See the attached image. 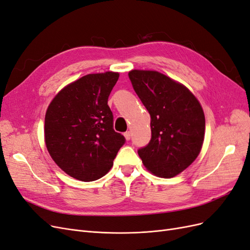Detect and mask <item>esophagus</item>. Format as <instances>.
<instances>
[{"mask_svg": "<svg viewBox=\"0 0 250 250\" xmlns=\"http://www.w3.org/2000/svg\"><path fill=\"white\" fill-rule=\"evenodd\" d=\"M124 137H125V139H126L127 141H129L130 138H131V132H130V131H126V132L124 133Z\"/></svg>", "mask_w": 250, "mask_h": 250, "instance_id": "34e87169", "label": "esophagus"}]
</instances>
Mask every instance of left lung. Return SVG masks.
Here are the masks:
<instances>
[{
    "mask_svg": "<svg viewBox=\"0 0 250 250\" xmlns=\"http://www.w3.org/2000/svg\"><path fill=\"white\" fill-rule=\"evenodd\" d=\"M151 117V140L138 153L156 176L170 178L198 156L206 130L202 107L186 86L155 71L128 73Z\"/></svg>",
    "mask_w": 250,
    "mask_h": 250,
    "instance_id": "obj_1",
    "label": "left lung"
}]
</instances>
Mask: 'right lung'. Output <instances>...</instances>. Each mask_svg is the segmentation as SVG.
<instances>
[{
	"label": "right lung",
	"mask_w": 250,
	"mask_h": 250,
	"mask_svg": "<svg viewBox=\"0 0 250 250\" xmlns=\"http://www.w3.org/2000/svg\"><path fill=\"white\" fill-rule=\"evenodd\" d=\"M118 79L113 72L86 75L60 90L47 109V149L58 167L78 180L104 176L126 142L113 129L107 105Z\"/></svg>",
	"instance_id": "add662e5"
}]
</instances>
